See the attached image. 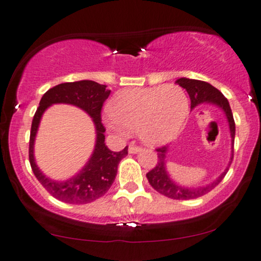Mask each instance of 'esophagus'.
<instances>
[{
  "mask_svg": "<svg viewBox=\"0 0 261 261\" xmlns=\"http://www.w3.org/2000/svg\"><path fill=\"white\" fill-rule=\"evenodd\" d=\"M141 150H142V148L137 147V145L131 144L130 147H128V152H130V154H136V152H140Z\"/></svg>",
  "mask_w": 261,
  "mask_h": 261,
  "instance_id": "1",
  "label": "esophagus"
}]
</instances>
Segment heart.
Segmentation results:
<instances>
[{
  "mask_svg": "<svg viewBox=\"0 0 261 261\" xmlns=\"http://www.w3.org/2000/svg\"><path fill=\"white\" fill-rule=\"evenodd\" d=\"M105 117L107 128L126 135L136 131L148 145H162L178 136L187 116L190 101L176 85L127 88L116 93Z\"/></svg>",
  "mask_w": 261,
  "mask_h": 261,
  "instance_id": "heart-1",
  "label": "heart"
}]
</instances>
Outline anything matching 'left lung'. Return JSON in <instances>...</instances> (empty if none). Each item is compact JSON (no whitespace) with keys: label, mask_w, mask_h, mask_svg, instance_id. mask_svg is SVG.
Masks as SVG:
<instances>
[{"label":"left lung","mask_w":261,"mask_h":261,"mask_svg":"<svg viewBox=\"0 0 261 261\" xmlns=\"http://www.w3.org/2000/svg\"><path fill=\"white\" fill-rule=\"evenodd\" d=\"M175 83H178L180 87H182V88L186 89V92L189 93L191 99V110H193L194 107L200 105V103H211V105L217 106L218 109L223 111L225 117H227L229 131H230L231 137V156L230 160H229L227 168H225L224 172L222 173L218 178L215 179L213 182L204 186L187 187L175 182L174 180L171 178V175L168 174V172H167L166 163L167 154H168V147L165 145V147L156 149V150H158L159 161L156 163V167H154L150 172L147 173L149 184H150L159 193H161L163 196L168 198H172V199H194V198L201 197L205 193L210 192L211 190L215 189V187L222 181V179H223L224 175L227 174L229 166L231 165L232 156H234L235 121L234 118H232L231 109L228 100L224 98V95L222 94L220 90L215 88L214 86H211L210 83L199 81V80H192L186 77L178 79Z\"/></svg>","instance_id":"1"}]
</instances>
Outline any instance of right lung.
Segmentation results:
<instances>
[{
    "mask_svg": "<svg viewBox=\"0 0 261 261\" xmlns=\"http://www.w3.org/2000/svg\"><path fill=\"white\" fill-rule=\"evenodd\" d=\"M98 82L82 80L61 83L50 88L43 95L34 114L30 136V163L39 182L56 199L69 204L92 203L102 197L116 179L118 165L127 155V147L121 151H111L105 144V127L101 123L102 103L109 98L111 90ZM55 103H68L79 107L92 118L96 126L95 150L79 173L63 182L47 178L36 166L34 159V141L41 117L48 107Z\"/></svg>",
    "mask_w": 261,
    "mask_h": 261,
    "instance_id": "right-lung-1",
    "label": "right lung"
}]
</instances>
